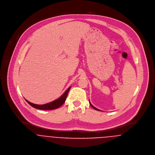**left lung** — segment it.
Masks as SVG:
<instances>
[{
  "instance_id": "8db88e82",
  "label": "left lung",
  "mask_w": 155,
  "mask_h": 155,
  "mask_svg": "<svg viewBox=\"0 0 155 155\" xmlns=\"http://www.w3.org/2000/svg\"><path fill=\"white\" fill-rule=\"evenodd\" d=\"M89 104H90V105H91V107H92V108H93V109H95V110H96L101 111V110H99V109H97V108H96V107H94V106H92V104H91V103H90V101H89Z\"/></svg>"
}]
</instances>
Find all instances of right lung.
Instances as JSON below:
<instances>
[{"label":"right lung","instance_id":"1","mask_svg":"<svg viewBox=\"0 0 155 155\" xmlns=\"http://www.w3.org/2000/svg\"><path fill=\"white\" fill-rule=\"evenodd\" d=\"M71 88V87H69L67 89L66 91L64 92V93L60 97H59L58 99L47 103V104H42V105H39V104H33L31 103L30 102H29L28 101H27V100H25V101L33 107L38 109H41V110H54V109H56L58 107H60V106H61L65 102L66 100L67 96L68 94V92L70 90V89Z\"/></svg>","mask_w":155,"mask_h":155}]
</instances>
